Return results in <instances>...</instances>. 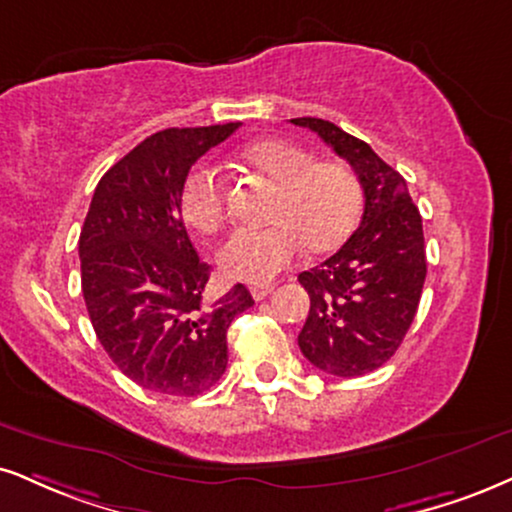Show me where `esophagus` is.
<instances>
[{
	"label": "esophagus",
	"mask_w": 512,
	"mask_h": 512,
	"mask_svg": "<svg viewBox=\"0 0 512 512\" xmlns=\"http://www.w3.org/2000/svg\"><path fill=\"white\" fill-rule=\"evenodd\" d=\"M273 289H275L273 282H263V285H254V287H251V296H254L256 301H263L270 292H273Z\"/></svg>",
	"instance_id": "esophagus-1"
}]
</instances>
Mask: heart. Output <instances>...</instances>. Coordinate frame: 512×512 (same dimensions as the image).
I'll list each match as a JSON object with an SVG mask.
<instances>
[{"mask_svg":"<svg viewBox=\"0 0 512 512\" xmlns=\"http://www.w3.org/2000/svg\"><path fill=\"white\" fill-rule=\"evenodd\" d=\"M244 166L280 185L268 227H239L218 251L223 273L239 282H263L285 270L301 249H337L363 211L358 175L339 161H315L301 144L268 137L239 151ZM180 211L187 225L211 235L227 216V180L216 166L199 163L182 182Z\"/></svg>","mask_w":512,"mask_h":512,"instance_id":"obj_1","label":"heart"}]
</instances>
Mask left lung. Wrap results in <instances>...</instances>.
<instances>
[{"mask_svg": "<svg viewBox=\"0 0 512 512\" xmlns=\"http://www.w3.org/2000/svg\"><path fill=\"white\" fill-rule=\"evenodd\" d=\"M292 123L349 161L365 197L361 225L342 249L299 275L311 296L299 349L327 375H368L394 356L418 313L427 275L420 211L406 180L370 144L323 118Z\"/></svg>", "mask_w": 512, "mask_h": 512, "instance_id": "8db88e82", "label": "left lung"}]
</instances>
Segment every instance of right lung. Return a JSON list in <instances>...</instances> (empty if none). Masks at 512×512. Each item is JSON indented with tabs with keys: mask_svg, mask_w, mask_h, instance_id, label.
<instances>
[{
	"mask_svg": "<svg viewBox=\"0 0 512 512\" xmlns=\"http://www.w3.org/2000/svg\"><path fill=\"white\" fill-rule=\"evenodd\" d=\"M239 123L168 128L137 144L99 180L80 230V277L99 344L123 375L166 396H197L227 368V327L254 306L235 285L206 301L180 211L189 168Z\"/></svg>",
	"mask_w": 512,
	"mask_h": 512,
	"instance_id": "1",
	"label": "right lung"
}]
</instances>
